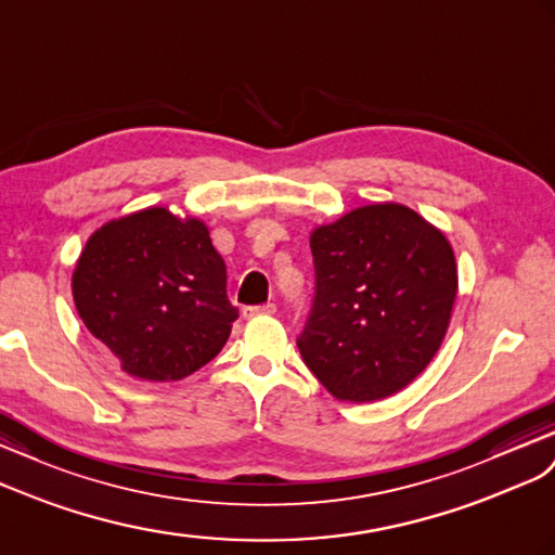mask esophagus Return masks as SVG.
Segmentation results:
<instances>
[{
	"mask_svg": "<svg viewBox=\"0 0 555 555\" xmlns=\"http://www.w3.org/2000/svg\"><path fill=\"white\" fill-rule=\"evenodd\" d=\"M276 305L274 302H267V305H255V307H244V319H253V317H260V314H274Z\"/></svg>",
	"mask_w": 555,
	"mask_h": 555,
	"instance_id": "34e87169",
	"label": "esophagus"
}]
</instances>
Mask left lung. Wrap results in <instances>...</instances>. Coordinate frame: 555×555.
<instances>
[{"mask_svg": "<svg viewBox=\"0 0 555 555\" xmlns=\"http://www.w3.org/2000/svg\"><path fill=\"white\" fill-rule=\"evenodd\" d=\"M317 293L297 337L302 361L335 399L401 391L443 343L457 297L450 241L413 208H353L309 238Z\"/></svg>", "mask_w": 555, "mask_h": 555, "instance_id": "left-lung-1", "label": "left lung"}]
</instances>
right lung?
I'll list each match as a JSON object with an SVG mask.
<instances>
[{
    "label": "right lung",
    "instance_id": "add662e5",
    "mask_svg": "<svg viewBox=\"0 0 555 555\" xmlns=\"http://www.w3.org/2000/svg\"><path fill=\"white\" fill-rule=\"evenodd\" d=\"M73 295L89 333L121 371L176 382L220 353L238 309L208 227L152 206L105 222L83 246Z\"/></svg>",
    "mask_w": 555,
    "mask_h": 555
}]
</instances>
